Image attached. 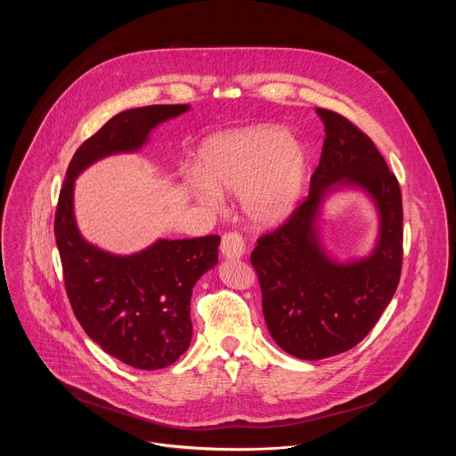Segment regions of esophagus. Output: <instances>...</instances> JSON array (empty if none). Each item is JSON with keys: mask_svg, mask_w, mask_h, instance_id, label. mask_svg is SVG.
<instances>
[{"mask_svg": "<svg viewBox=\"0 0 456 456\" xmlns=\"http://www.w3.org/2000/svg\"><path fill=\"white\" fill-rule=\"evenodd\" d=\"M220 250L224 257H240L245 252V241L240 232H225L222 236Z\"/></svg>", "mask_w": 456, "mask_h": 456, "instance_id": "obj_1", "label": "esophagus"}]
</instances>
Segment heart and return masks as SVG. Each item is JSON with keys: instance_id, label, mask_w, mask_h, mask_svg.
<instances>
[{"instance_id": "b5f03b06", "label": "heart", "mask_w": 456, "mask_h": 456, "mask_svg": "<svg viewBox=\"0 0 456 456\" xmlns=\"http://www.w3.org/2000/svg\"><path fill=\"white\" fill-rule=\"evenodd\" d=\"M204 178H192V194L216 206L220 191L243 194L245 215L262 227L287 220L308 175L305 146L278 126H252L209 139L200 151Z\"/></svg>"}]
</instances>
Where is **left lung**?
<instances>
[{"label":"left lung","instance_id":"obj_1","mask_svg":"<svg viewBox=\"0 0 456 456\" xmlns=\"http://www.w3.org/2000/svg\"><path fill=\"white\" fill-rule=\"evenodd\" d=\"M324 124L310 192L290 218L257 238L250 264L262 287L267 329L290 355L317 361L359 345L392 301L403 269V197L371 139L346 117L317 108ZM341 184L366 190L381 225L374 252L339 265L316 236L318 208Z\"/></svg>","mask_w":456,"mask_h":456}]
</instances>
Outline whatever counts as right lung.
<instances>
[{"mask_svg": "<svg viewBox=\"0 0 456 456\" xmlns=\"http://www.w3.org/2000/svg\"><path fill=\"white\" fill-rule=\"evenodd\" d=\"M189 104H155L111 117L72 157L62 182L53 232L72 310L92 341L139 370L173 364L192 336V287L218 264L220 236L159 240L115 256L88 243L74 218V182L95 160L142 148L153 127Z\"/></svg>", "mask_w": 456, "mask_h": 456, "instance_id": "obj_1", "label": "right lung"}]
</instances>
